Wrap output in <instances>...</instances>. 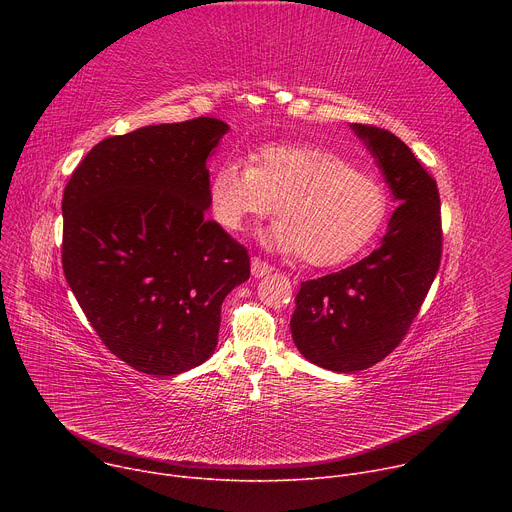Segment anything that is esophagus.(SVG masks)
<instances>
[{"instance_id":"34e87169","label":"esophagus","mask_w":512,"mask_h":512,"mask_svg":"<svg viewBox=\"0 0 512 512\" xmlns=\"http://www.w3.org/2000/svg\"><path fill=\"white\" fill-rule=\"evenodd\" d=\"M271 271H273V269H271L269 263L261 261L259 257H253V259H251V273H253V277H265V275H269Z\"/></svg>"}]
</instances>
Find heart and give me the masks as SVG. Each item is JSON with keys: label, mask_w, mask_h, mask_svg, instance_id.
<instances>
[{"label": "heart", "mask_w": 512, "mask_h": 512, "mask_svg": "<svg viewBox=\"0 0 512 512\" xmlns=\"http://www.w3.org/2000/svg\"><path fill=\"white\" fill-rule=\"evenodd\" d=\"M208 198L214 221L231 233L275 208L279 221L259 235L261 243L300 255L312 267L354 257L377 235L389 206L377 176L314 143L265 145L251 156V166L223 162L212 174Z\"/></svg>", "instance_id": "1"}]
</instances>
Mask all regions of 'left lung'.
I'll use <instances>...</instances> for the list:
<instances>
[{
    "label": "left lung",
    "instance_id": "8db88e82",
    "mask_svg": "<svg viewBox=\"0 0 512 512\" xmlns=\"http://www.w3.org/2000/svg\"><path fill=\"white\" fill-rule=\"evenodd\" d=\"M399 206L369 257L302 281L291 338L314 364L356 373L383 360L407 334L442 259V216L435 180L387 129L350 123Z\"/></svg>",
    "mask_w": 512,
    "mask_h": 512
}]
</instances>
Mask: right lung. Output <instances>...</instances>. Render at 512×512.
<instances>
[{
    "label": "right lung",
    "mask_w": 512,
    "mask_h": 512,
    "mask_svg": "<svg viewBox=\"0 0 512 512\" xmlns=\"http://www.w3.org/2000/svg\"><path fill=\"white\" fill-rule=\"evenodd\" d=\"M214 117L107 137L62 196V269L103 344L135 371L174 377L216 348L221 306L249 279L247 249L208 221Z\"/></svg>",
    "instance_id": "1"
}]
</instances>
